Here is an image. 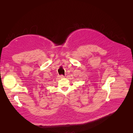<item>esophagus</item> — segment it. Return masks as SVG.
Returning a JSON list of instances; mask_svg holds the SVG:
<instances>
[{"label": "esophagus", "instance_id": "1", "mask_svg": "<svg viewBox=\"0 0 133 133\" xmlns=\"http://www.w3.org/2000/svg\"><path fill=\"white\" fill-rule=\"evenodd\" d=\"M60 78H65V76L63 75H60Z\"/></svg>", "mask_w": 133, "mask_h": 133}]
</instances>
